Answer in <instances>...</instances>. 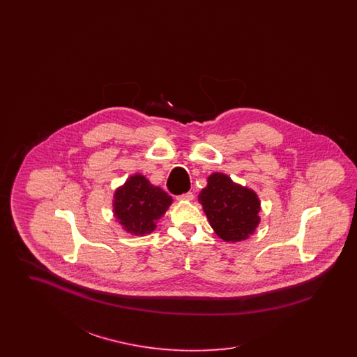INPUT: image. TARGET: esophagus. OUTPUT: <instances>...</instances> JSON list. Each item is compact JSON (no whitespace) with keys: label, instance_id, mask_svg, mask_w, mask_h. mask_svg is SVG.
I'll list each match as a JSON object with an SVG mask.
<instances>
[{"label":"esophagus","instance_id":"esophagus-1","mask_svg":"<svg viewBox=\"0 0 357 357\" xmlns=\"http://www.w3.org/2000/svg\"><path fill=\"white\" fill-rule=\"evenodd\" d=\"M194 199V192H191V191H188L186 194H182V195H179L178 197V201H192Z\"/></svg>","mask_w":357,"mask_h":357}]
</instances>
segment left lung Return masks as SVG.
<instances>
[{"instance_id": "1", "label": "left lung", "mask_w": 357, "mask_h": 357, "mask_svg": "<svg viewBox=\"0 0 357 357\" xmlns=\"http://www.w3.org/2000/svg\"><path fill=\"white\" fill-rule=\"evenodd\" d=\"M198 201L210 226L225 242H241L255 234L261 217V201L255 190L236 183L223 172L207 176Z\"/></svg>"}]
</instances>
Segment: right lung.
Returning <instances> with one entry per match:
<instances>
[{
    "label": "right lung",
    "mask_w": 357,
    "mask_h": 357,
    "mask_svg": "<svg viewBox=\"0 0 357 357\" xmlns=\"http://www.w3.org/2000/svg\"><path fill=\"white\" fill-rule=\"evenodd\" d=\"M172 198L142 174H134L114 192L112 211L121 229L132 236L151 234Z\"/></svg>",
    "instance_id": "obj_1"
}]
</instances>
